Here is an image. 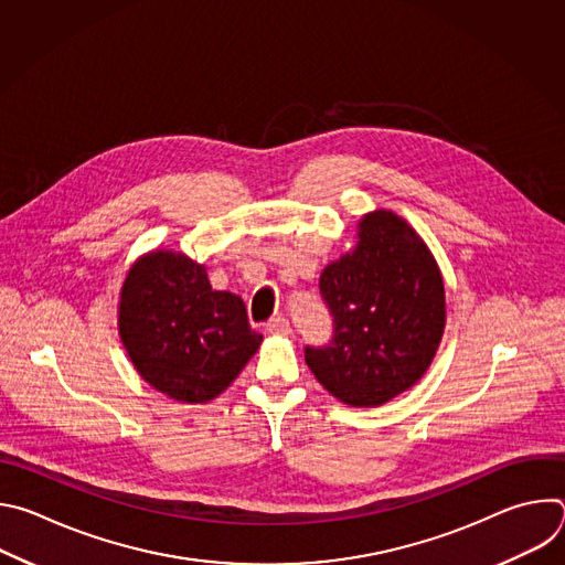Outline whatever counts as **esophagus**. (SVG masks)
<instances>
[{
    "instance_id": "obj_1",
    "label": "esophagus",
    "mask_w": 565,
    "mask_h": 565,
    "mask_svg": "<svg viewBox=\"0 0 565 565\" xmlns=\"http://www.w3.org/2000/svg\"><path fill=\"white\" fill-rule=\"evenodd\" d=\"M266 331L270 333V335H290V321L286 319V317H273L268 324H266Z\"/></svg>"
}]
</instances>
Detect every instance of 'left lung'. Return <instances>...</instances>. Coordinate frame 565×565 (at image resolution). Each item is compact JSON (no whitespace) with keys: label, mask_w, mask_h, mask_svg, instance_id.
Here are the masks:
<instances>
[{"label":"left lung","mask_w":565,"mask_h":565,"mask_svg":"<svg viewBox=\"0 0 565 565\" xmlns=\"http://www.w3.org/2000/svg\"><path fill=\"white\" fill-rule=\"evenodd\" d=\"M358 238L319 277L333 338L306 347L303 358L347 405L380 407L431 364L445 329V286L423 238L393 212L366 214Z\"/></svg>","instance_id":"1"}]
</instances>
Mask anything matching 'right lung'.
<instances>
[{"label": "right lung", "instance_id": "obj_1", "mask_svg": "<svg viewBox=\"0 0 565 565\" xmlns=\"http://www.w3.org/2000/svg\"><path fill=\"white\" fill-rule=\"evenodd\" d=\"M120 338L136 371L181 402L216 397L264 340L250 327L244 299L212 290L201 264L168 250L129 270Z\"/></svg>", "mask_w": 565, "mask_h": 565}]
</instances>
